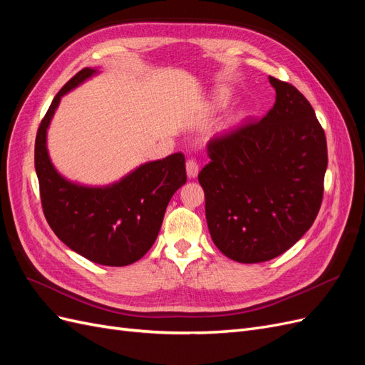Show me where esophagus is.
Returning a JSON list of instances; mask_svg holds the SVG:
<instances>
[{
    "label": "esophagus",
    "instance_id": "esophagus-1",
    "mask_svg": "<svg viewBox=\"0 0 365 365\" xmlns=\"http://www.w3.org/2000/svg\"><path fill=\"white\" fill-rule=\"evenodd\" d=\"M185 170L189 178H196L197 173H200V164H197L195 160H189L185 163Z\"/></svg>",
    "mask_w": 365,
    "mask_h": 365
}]
</instances>
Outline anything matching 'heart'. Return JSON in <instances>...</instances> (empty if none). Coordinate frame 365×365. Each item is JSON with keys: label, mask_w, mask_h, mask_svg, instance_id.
<instances>
[{"label": "heart", "mask_w": 365, "mask_h": 365, "mask_svg": "<svg viewBox=\"0 0 365 365\" xmlns=\"http://www.w3.org/2000/svg\"><path fill=\"white\" fill-rule=\"evenodd\" d=\"M231 101V93L227 88H220V90L215 91V94L212 96V101H210V108L212 109H222L225 108Z\"/></svg>", "instance_id": "b5f03b06"}]
</instances>
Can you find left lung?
Wrapping results in <instances>:
<instances>
[{
    "mask_svg": "<svg viewBox=\"0 0 365 365\" xmlns=\"http://www.w3.org/2000/svg\"><path fill=\"white\" fill-rule=\"evenodd\" d=\"M275 103L259 121L207 145L197 175L215 245L231 260L280 256L312 227L322 207L327 145L306 97L269 76Z\"/></svg>",
    "mask_w": 365,
    "mask_h": 365,
    "instance_id": "obj_1",
    "label": "left lung"
}]
</instances>
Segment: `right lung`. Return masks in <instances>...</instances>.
<instances>
[{
	"label": "right lung",
	"mask_w": 365,
	"mask_h": 365,
	"mask_svg": "<svg viewBox=\"0 0 365 365\" xmlns=\"http://www.w3.org/2000/svg\"><path fill=\"white\" fill-rule=\"evenodd\" d=\"M94 74V68L81 70L53 98L36 134L35 169L43 215L54 235L88 260L126 267L155 242L170 197L187 181L185 160L181 152L172 153L105 187L65 180L48 157L47 129L62 96Z\"/></svg>",
	"instance_id": "add662e5"
}]
</instances>
